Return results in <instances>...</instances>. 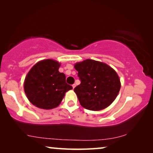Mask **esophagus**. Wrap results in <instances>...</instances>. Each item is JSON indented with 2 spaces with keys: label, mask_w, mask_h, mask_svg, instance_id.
I'll return each instance as SVG.
<instances>
[{
  "label": "esophagus",
  "mask_w": 153,
  "mask_h": 153,
  "mask_svg": "<svg viewBox=\"0 0 153 153\" xmlns=\"http://www.w3.org/2000/svg\"><path fill=\"white\" fill-rule=\"evenodd\" d=\"M76 85L75 84H73V85H72V87H73V88H74H74L76 87Z\"/></svg>",
  "instance_id": "34e87169"
}]
</instances>
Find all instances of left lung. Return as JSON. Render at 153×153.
<instances>
[{
  "mask_svg": "<svg viewBox=\"0 0 153 153\" xmlns=\"http://www.w3.org/2000/svg\"><path fill=\"white\" fill-rule=\"evenodd\" d=\"M81 81L74 88L80 105L90 111L108 107L120 92V79L116 71L106 63L86 59L75 64Z\"/></svg>",
  "mask_w": 153,
  "mask_h": 153,
  "instance_id": "left-lung-1",
  "label": "left lung"
}]
</instances>
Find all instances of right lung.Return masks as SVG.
<instances>
[{
  "label": "right lung",
  "mask_w": 153,
  "mask_h": 153,
  "mask_svg": "<svg viewBox=\"0 0 153 153\" xmlns=\"http://www.w3.org/2000/svg\"><path fill=\"white\" fill-rule=\"evenodd\" d=\"M61 64L53 59L38 62L25 77L24 91L31 103L43 109L58 107L65 92L73 88L59 71Z\"/></svg>",
  "instance_id": "obj_1"
}]
</instances>
